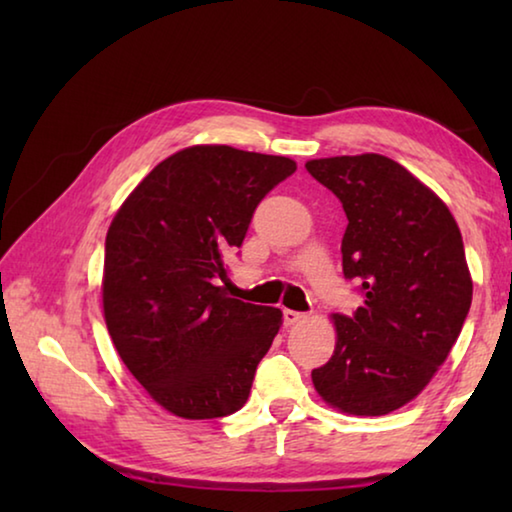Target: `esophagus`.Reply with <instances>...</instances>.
Returning a JSON list of instances; mask_svg holds the SVG:
<instances>
[{
    "mask_svg": "<svg viewBox=\"0 0 512 512\" xmlns=\"http://www.w3.org/2000/svg\"><path fill=\"white\" fill-rule=\"evenodd\" d=\"M284 325H296V323H302V320L307 318V314H302V311H293V309H284Z\"/></svg>",
    "mask_w": 512,
    "mask_h": 512,
    "instance_id": "1",
    "label": "esophagus"
}]
</instances>
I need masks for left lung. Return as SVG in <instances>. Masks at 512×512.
<instances>
[{
  "mask_svg": "<svg viewBox=\"0 0 512 512\" xmlns=\"http://www.w3.org/2000/svg\"><path fill=\"white\" fill-rule=\"evenodd\" d=\"M305 167L348 216L343 275L363 296L352 316H332L336 348L311 379L334 409L386 415L422 393L461 334L472 305L461 230L447 205L386 155Z\"/></svg>",
  "mask_w": 512,
  "mask_h": 512,
  "instance_id": "obj_1",
  "label": "left lung"
}]
</instances>
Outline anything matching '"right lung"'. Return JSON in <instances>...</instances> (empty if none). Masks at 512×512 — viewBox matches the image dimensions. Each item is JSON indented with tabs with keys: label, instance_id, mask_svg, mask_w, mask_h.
<instances>
[{
	"label": "right lung",
	"instance_id": "1",
	"mask_svg": "<svg viewBox=\"0 0 512 512\" xmlns=\"http://www.w3.org/2000/svg\"><path fill=\"white\" fill-rule=\"evenodd\" d=\"M296 171L282 155L223 144L162 160L112 219L103 316L121 361L155 402L185 420L246 404L282 311L230 298L225 255L244 244L259 201Z\"/></svg>",
	"mask_w": 512,
	"mask_h": 512
}]
</instances>
